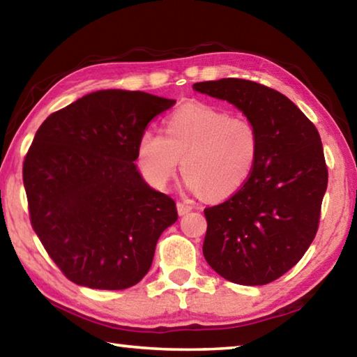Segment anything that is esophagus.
<instances>
[{"label":"esophagus","instance_id":"1","mask_svg":"<svg viewBox=\"0 0 357 357\" xmlns=\"http://www.w3.org/2000/svg\"><path fill=\"white\" fill-rule=\"evenodd\" d=\"M176 208H178V214L184 215V214L189 213V211H192V204L187 203V202H178Z\"/></svg>","mask_w":357,"mask_h":357}]
</instances>
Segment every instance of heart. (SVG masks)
<instances>
[{
    "mask_svg": "<svg viewBox=\"0 0 357 357\" xmlns=\"http://www.w3.org/2000/svg\"><path fill=\"white\" fill-rule=\"evenodd\" d=\"M258 155L255 124L206 104L178 108L165 119V135L146 130L138 142L140 164L151 183L165 185L183 159L185 185L211 200L236 193L249 181Z\"/></svg>",
    "mask_w": 357,
    "mask_h": 357,
    "instance_id": "obj_1",
    "label": "heart"
}]
</instances>
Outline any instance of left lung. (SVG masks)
<instances>
[{
    "instance_id": "obj_1",
    "label": "left lung",
    "mask_w": 357,
    "mask_h": 357,
    "mask_svg": "<svg viewBox=\"0 0 357 357\" xmlns=\"http://www.w3.org/2000/svg\"><path fill=\"white\" fill-rule=\"evenodd\" d=\"M250 119L259 155L241 189L204 209L203 255L217 274L239 285H266L293 268L315 239L328 187L321 138L287 96L243 78L193 84Z\"/></svg>"
}]
</instances>
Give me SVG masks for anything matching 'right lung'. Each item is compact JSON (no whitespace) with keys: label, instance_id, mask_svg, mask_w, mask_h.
I'll use <instances>...</instances> for the list:
<instances>
[{"label":"right lung","instance_id":"right-lung-1","mask_svg":"<svg viewBox=\"0 0 357 357\" xmlns=\"http://www.w3.org/2000/svg\"><path fill=\"white\" fill-rule=\"evenodd\" d=\"M176 102L105 89L52 113L23 160L31 227L77 285L126 289L153 264L176 203L144 183L134 162L157 114Z\"/></svg>","mask_w":357,"mask_h":357}]
</instances>
